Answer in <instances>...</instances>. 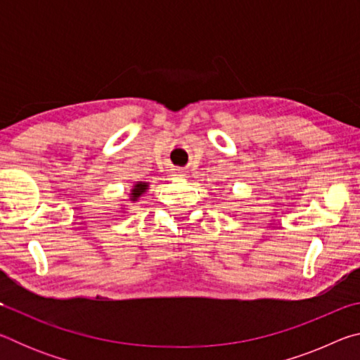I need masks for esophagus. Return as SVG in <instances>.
<instances>
[{
    "label": "esophagus",
    "mask_w": 360,
    "mask_h": 360,
    "mask_svg": "<svg viewBox=\"0 0 360 360\" xmlns=\"http://www.w3.org/2000/svg\"><path fill=\"white\" fill-rule=\"evenodd\" d=\"M173 176L174 178H184V172H181V169H174Z\"/></svg>",
    "instance_id": "1"
}]
</instances>
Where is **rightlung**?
<instances>
[{
    "instance_id": "1",
    "label": "right lung",
    "mask_w": 360,
    "mask_h": 360,
    "mask_svg": "<svg viewBox=\"0 0 360 360\" xmlns=\"http://www.w3.org/2000/svg\"><path fill=\"white\" fill-rule=\"evenodd\" d=\"M149 182H146V181H136L135 184L131 186V188H130V193H129V202L130 203H136L139 198L143 197V195L149 191ZM127 208H129V205H120V210H122V212H124Z\"/></svg>"
}]
</instances>
